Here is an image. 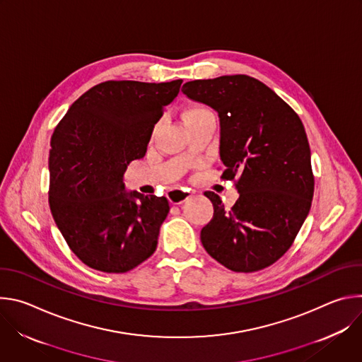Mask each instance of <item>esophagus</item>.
I'll use <instances>...</instances> for the list:
<instances>
[{
	"mask_svg": "<svg viewBox=\"0 0 362 362\" xmlns=\"http://www.w3.org/2000/svg\"><path fill=\"white\" fill-rule=\"evenodd\" d=\"M192 196V192L190 190H186V189H173L168 193V197L172 203L175 204H180L183 203L186 199H189Z\"/></svg>",
	"mask_w": 362,
	"mask_h": 362,
	"instance_id": "1",
	"label": "esophagus"
}]
</instances>
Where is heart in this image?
<instances>
[{
	"instance_id": "b5f03b06",
	"label": "heart",
	"mask_w": 362,
	"mask_h": 362,
	"mask_svg": "<svg viewBox=\"0 0 362 362\" xmlns=\"http://www.w3.org/2000/svg\"><path fill=\"white\" fill-rule=\"evenodd\" d=\"M209 115H212V113L206 107L199 106V105H190L183 112V120L187 124V123H192L194 120H199V119L206 117V116H209Z\"/></svg>"
}]
</instances>
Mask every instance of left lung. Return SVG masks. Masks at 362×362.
<instances>
[{"mask_svg": "<svg viewBox=\"0 0 362 362\" xmlns=\"http://www.w3.org/2000/svg\"><path fill=\"white\" fill-rule=\"evenodd\" d=\"M189 98L218 112L222 177L236 180L239 199L226 209L221 197L200 240L214 259L235 272L275 264L293 243L311 209L314 175L303 124L262 81L245 74L187 81Z\"/></svg>", "mask_w": 362, "mask_h": 362, "instance_id": "1", "label": "left lung"}]
</instances>
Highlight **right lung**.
Instances as JSON below:
<instances>
[{"mask_svg":"<svg viewBox=\"0 0 362 362\" xmlns=\"http://www.w3.org/2000/svg\"><path fill=\"white\" fill-rule=\"evenodd\" d=\"M182 81L100 83L73 103L51 136L49 209L70 249L93 269L124 274L156 250L169 200L127 193L123 176L146 154Z\"/></svg>","mask_w":362,"mask_h":362,"instance_id":"add662e5","label":"right lung"}]
</instances>
